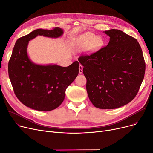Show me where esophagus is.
Returning a JSON list of instances; mask_svg holds the SVG:
<instances>
[{"label":"esophagus","mask_w":153,"mask_h":153,"mask_svg":"<svg viewBox=\"0 0 153 153\" xmlns=\"http://www.w3.org/2000/svg\"><path fill=\"white\" fill-rule=\"evenodd\" d=\"M79 72L80 74H82L83 72V66L82 65H79Z\"/></svg>","instance_id":"1"}]
</instances>
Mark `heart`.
Here are the masks:
<instances>
[{
    "mask_svg": "<svg viewBox=\"0 0 153 153\" xmlns=\"http://www.w3.org/2000/svg\"><path fill=\"white\" fill-rule=\"evenodd\" d=\"M102 41L99 37H95L92 33H87L76 39L74 42V47L78 50H86L91 46L95 49L100 46Z\"/></svg>",
    "mask_w": 153,
    "mask_h": 153,
    "instance_id": "1",
    "label": "heart"
}]
</instances>
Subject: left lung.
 I'll use <instances>...</instances> for the list:
<instances>
[{"label": "left lung", "mask_w": 153, "mask_h": 153, "mask_svg": "<svg viewBox=\"0 0 153 153\" xmlns=\"http://www.w3.org/2000/svg\"><path fill=\"white\" fill-rule=\"evenodd\" d=\"M104 33L110 36L108 44L78 60L84 66L87 94L94 107L114 109L135 97L146 64L137 39L116 29Z\"/></svg>", "instance_id": "1"}]
</instances>
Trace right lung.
Wrapping results in <instances>:
<instances>
[{
	"label": "right lung",
	"mask_w": 153,
	"mask_h": 153,
	"mask_svg": "<svg viewBox=\"0 0 153 153\" xmlns=\"http://www.w3.org/2000/svg\"><path fill=\"white\" fill-rule=\"evenodd\" d=\"M62 34L60 28L37 29L19 38L15 44L8 66L9 76L15 95L29 108L47 111L58 107L65 97L67 87L78 75V61L62 67L56 64L39 65L28 58L30 40L38 35L58 38Z\"/></svg>",
	"instance_id": "right-lung-1"
}]
</instances>
